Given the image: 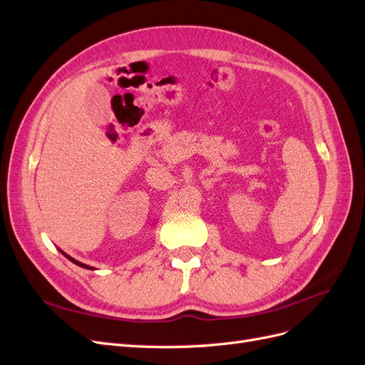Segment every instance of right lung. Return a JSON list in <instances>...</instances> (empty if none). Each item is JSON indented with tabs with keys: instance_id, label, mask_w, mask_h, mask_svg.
Returning <instances> with one entry per match:
<instances>
[{
	"instance_id": "1",
	"label": "right lung",
	"mask_w": 365,
	"mask_h": 365,
	"mask_svg": "<svg viewBox=\"0 0 365 365\" xmlns=\"http://www.w3.org/2000/svg\"><path fill=\"white\" fill-rule=\"evenodd\" d=\"M59 251H61V249H59ZM61 254H62V255H64V257H67V258L70 259V262H71V263H75V264H78V266H81V267H84V269H90V270H95V267H91V266H88V264H84V263H81V262H78V259H75V258H71V257H70V255H67L66 252H62V251H61Z\"/></svg>"
}]
</instances>
